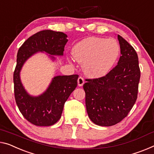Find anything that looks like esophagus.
Returning a JSON list of instances; mask_svg holds the SVG:
<instances>
[{
	"instance_id": "obj_1",
	"label": "esophagus",
	"mask_w": 154,
	"mask_h": 154,
	"mask_svg": "<svg viewBox=\"0 0 154 154\" xmlns=\"http://www.w3.org/2000/svg\"><path fill=\"white\" fill-rule=\"evenodd\" d=\"M84 83H85L84 79H82V77H79V79H78V85H79V87H81L84 85Z\"/></svg>"
}]
</instances>
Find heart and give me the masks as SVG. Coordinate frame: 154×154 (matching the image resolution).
Instances as JSON below:
<instances>
[{
    "label": "heart",
    "instance_id": "obj_1",
    "mask_svg": "<svg viewBox=\"0 0 154 154\" xmlns=\"http://www.w3.org/2000/svg\"><path fill=\"white\" fill-rule=\"evenodd\" d=\"M119 54L120 46L115 39L98 37L82 40L72 49V57L82 64L85 74L90 78L107 75L116 63Z\"/></svg>",
    "mask_w": 154,
    "mask_h": 154
}]
</instances>
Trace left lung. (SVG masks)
Here are the masks:
<instances>
[{
	"label": "left lung",
	"instance_id": "obj_1",
	"mask_svg": "<svg viewBox=\"0 0 154 154\" xmlns=\"http://www.w3.org/2000/svg\"><path fill=\"white\" fill-rule=\"evenodd\" d=\"M118 65L105 76L87 79L83 85L88 116L99 126L109 127L127 116L137 99L140 71L134 47L118 35Z\"/></svg>",
	"mask_w": 154,
	"mask_h": 154
}]
</instances>
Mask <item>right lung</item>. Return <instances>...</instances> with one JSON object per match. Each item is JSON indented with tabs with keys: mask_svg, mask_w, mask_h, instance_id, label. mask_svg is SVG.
<instances>
[{
	"mask_svg": "<svg viewBox=\"0 0 154 154\" xmlns=\"http://www.w3.org/2000/svg\"><path fill=\"white\" fill-rule=\"evenodd\" d=\"M67 34L52 30H43L30 36L17 54L14 72V96L20 113L26 120L36 126H51L58 121L64 105L77 87L79 75H56L41 95L34 96L25 90L20 80V71L28 59L38 52H45L51 60L54 56H63Z\"/></svg>",
	"mask_w": 154,
	"mask_h": 154,
	"instance_id": "add662e5",
	"label": "right lung"
}]
</instances>
